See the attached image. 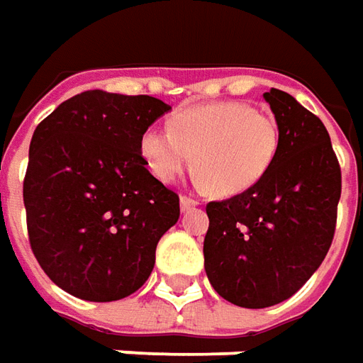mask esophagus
Segmentation results:
<instances>
[{
    "mask_svg": "<svg viewBox=\"0 0 363 363\" xmlns=\"http://www.w3.org/2000/svg\"><path fill=\"white\" fill-rule=\"evenodd\" d=\"M199 204H200L199 200L190 199V196H184V194H182V196H181V208H182V212H186V210H190V208L199 206Z\"/></svg>",
    "mask_w": 363,
    "mask_h": 363,
    "instance_id": "esophagus-1",
    "label": "esophagus"
}]
</instances>
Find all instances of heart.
Instances as JSON below:
<instances>
[{
    "label": "heart",
    "mask_w": 363,
    "mask_h": 363,
    "mask_svg": "<svg viewBox=\"0 0 363 363\" xmlns=\"http://www.w3.org/2000/svg\"><path fill=\"white\" fill-rule=\"evenodd\" d=\"M169 131L147 129L139 153L159 181L173 182L192 167L216 196L255 186L275 163L281 131L273 116L243 102H214L177 111Z\"/></svg>",
    "instance_id": "obj_1"
}]
</instances>
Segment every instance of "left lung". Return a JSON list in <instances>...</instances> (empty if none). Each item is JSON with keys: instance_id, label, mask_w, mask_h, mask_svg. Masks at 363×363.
I'll use <instances>...</instances> for the list:
<instances>
[{"instance_id": "obj_1", "label": "left lung", "mask_w": 363, "mask_h": 363, "mask_svg": "<svg viewBox=\"0 0 363 363\" xmlns=\"http://www.w3.org/2000/svg\"><path fill=\"white\" fill-rule=\"evenodd\" d=\"M281 143L275 163L255 186L208 202L204 269L218 295L243 308L287 301L330 250L342 192L330 135L291 94H263Z\"/></svg>"}]
</instances>
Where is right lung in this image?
I'll list each match as a JSON object with an SVG mask.
<instances>
[{
  "label": "right lung",
  "instance_id": "right-lung-1",
  "mask_svg": "<svg viewBox=\"0 0 363 363\" xmlns=\"http://www.w3.org/2000/svg\"><path fill=\"white\" fill-rule=\"evenodd\" d=\"M171 110L151 96L88 90L40 121L23 181L29 243L72 296L110 303L145 283L179 194L147 171L139 139Z\"/></svg>",
  "mask_w": 363,
  "mask_h": 363
}]
</instances>
